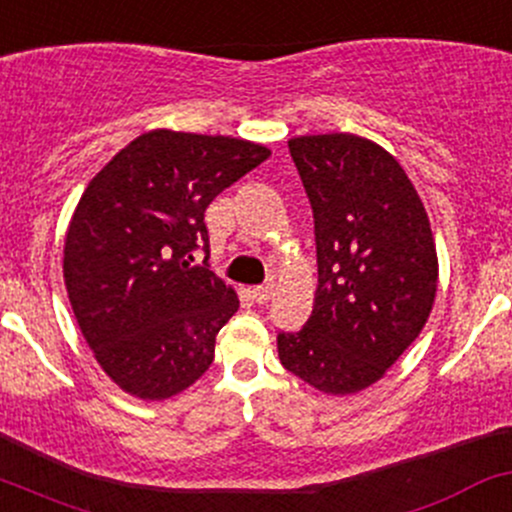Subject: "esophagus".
<instances>
[{
  "instance_id": "1",
  "label": "esophagus",
  "mask_w": 512,
  "mask_h": 512,
  "mask_svg": "<svg viewBox=\"0 0 512 512\" xmlns=\"http://www.w3.org/2000/svg\"><path fill=\"white\" fill-rule=\"evenodd\" d=\"M272 294H274V282L260 284L252 289V299H255L257 303H267L269 299H272Z\"/></svg>"
}]
</instances>
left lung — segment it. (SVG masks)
<instances>
[{"mask_svg": "<svg viewBox=\"0 0 512 512\" xmlns=\"http://www.w3.org/2000/svg\"><path fill=\"white\" fill-rule=\"evenodd\" d=\"M289 153L313 209L318 289L279 359L313 389L345 396L384 376L418 338L437 291L428 213L396 157L352 133L301 136Z\"/></svg>", "mask_w": 512, "mask_h": 512, "instance_id": "obj_1", "label": "left lung"}]
</instances>
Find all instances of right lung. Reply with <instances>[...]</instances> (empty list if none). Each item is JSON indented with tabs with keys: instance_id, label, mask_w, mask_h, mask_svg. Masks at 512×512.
<instances>
[{
	"instance_id": "right-lung-1",
	"label": "right lung",
	"mask_w": 512,
	"mask_h": 512,
	"mask_svg": "<svg viewBox=\"0 0 512 512\" xmlns=\"http://www.w3.org/2000/svg\"><path fill=\"white\" fill-rule=\"evenodd\" d=\"M269 157L226 136L150 131L84 189L65 238V286L106 374L148 401L192 386L240 301L211 272L204 213Z\"/></svg>"
}]
</instances>
